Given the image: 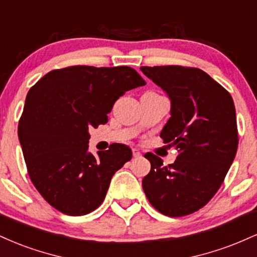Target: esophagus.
<instances>
[{
  "label": "esophagus",
  "mask_w": 257,
  "mask_h": 257,
  "mask_svg": "<svg viewBox=\"0 0 257 257\" xmlns=\"http://www.w3.org/2000/svg\"><path fill=\"white\" fill-rule=\"evenodd\" d=\"M133 156H134L135 158H138V157H141V152L139 151L138 149H133Z\"/></svg>",
  "instance_id": "1"
}]
</instances>
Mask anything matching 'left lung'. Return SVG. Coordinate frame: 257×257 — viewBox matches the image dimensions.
<instances>
[{"label": "left lung", "instance_id": "8db88e82", "mask_svg": "<svg viewBox=\"0 0 257 257\" xmlns=\"http://www.w3.org/2000/svg\"><path fill=\"white\" fill-rule=\"evenodd\" d=\"M172 100V117L161 138L178 151L164 166L146 153L151 170L143 188L151 205L170 217L186 216L206 205L222 185L238 149V129L231 94L197 67L141 66Z\"/></svg>", "mask_w": 257, "mask_h": 257}]
</instances>
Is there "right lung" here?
<instances>
[{
    "instance_id": "1",
    "label": "right lung",
    "mask_w": 257,
    "mask_h": 257,
    "mask_svg": "<svg viewBox=\"0 0 257 257\" xmlns=\"http://www.w3.org/2000/svg\"><path fill=\"white\" fill-rule=\"evenodd\" d=\"M145 84L129 66L76 65L53 70L32 85L18 137L31 182L53 208L81 216L104 202L112 176L133 153L112 144L93 156L88 131L107 122L126 90Z\"/></svg>"
}]
</instances>
